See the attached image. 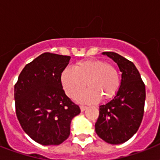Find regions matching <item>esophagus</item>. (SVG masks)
Masks as SVG:
<instances>
[{
  "instance_id": "1",
  "label": "esophagus",
  "mask_w": 160,
  "mask_h": 160,
  "mask_svg": "<svg viewBox=\"0 0 160 160\" xmlns=\"http://www.w3.org/2000/svg\"><path fill=\"white\" fill-rule=\"evenodd\" d=\"M87 109V107L86 106H84V105H81V106H80V110H81V111H85V109Z\"/></svg>"
}]
</instances>
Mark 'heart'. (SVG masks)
<instances>
[{
    "instance_id": "b5f03b06",
    "label": "heart",
    "mask_w": 160,
    "mask_h": 160,
    "mask_svg": "<svg viewBox=\"0 0 160 160\" xmlns=\"http://www.w3.org/2000/svg\"><path fill=\"white\" fill-rule=\"evenodd\" d=\"M85 82L89 86L76 96L82 103L97 102L100 98L107 100L116 95L120 86L119 70L104 60H85L79 61L74 68L65 67L60 74V83L69 97H75Z\"/></svg>"
}]
</instances>
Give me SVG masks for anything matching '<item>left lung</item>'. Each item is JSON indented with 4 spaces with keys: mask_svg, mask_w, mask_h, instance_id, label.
Wrapping results in <instances>:
<instances>
[{
    "mask_svg": "<svg viewBox=\"0 0 160 160\" xmlns=\"http://www.w3.org/2000/svg\"><path fill=\"white\" fill-rule=\"evenodd\" d=\"M103 55L117 63L122 79L114 99L100 106L95 132L106 143L123 144L140 126L144 112L145 85L134 63L114 52H103Z\"/></svg>",
    "mask_w": 160,
    "mask_h": 160,
    "instance_id": "obj_1",
    "label": "left lung"
}]
</instances>
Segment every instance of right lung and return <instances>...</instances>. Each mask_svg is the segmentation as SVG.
Returning <instances> with one entry per match:
<instances>
[{
	"mask_svg": "<svg viewBox=\"0 0 160 160\" xmlns=\"http://www.w3.org/2000/svg\"><path fill=\"white\" fill-rule=\"evenodd\" d=\"M70 56L41 54L24 67L15 85L16 113L22 129L42 145H58L70 134L80 107L65 95L60 74Z\"/></svg>",
	"mask_w": 160,
	"mask_h": 160,
	"instance_id": "right-lung-1",
	"label": "right lung"
}]
</instances>
